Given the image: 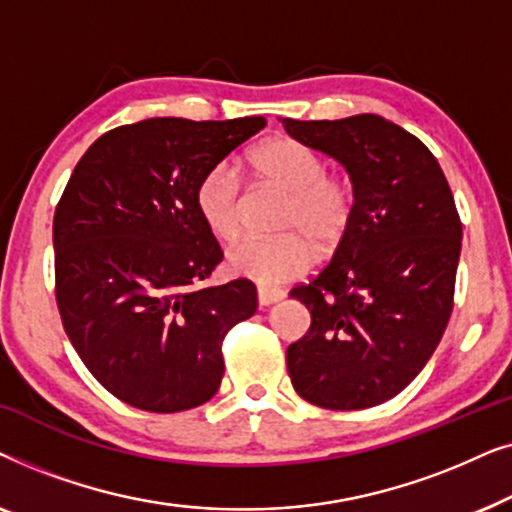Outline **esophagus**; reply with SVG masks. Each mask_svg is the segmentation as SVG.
<instances>
[{
	"label": "esophagus",
	"mask_w": 512,
	"mask_h": 512,
	"mask_svg": "<svg viewBox=\"0 0 512 512\" xmlns=\"http://www.w3.org/2000/svg\"><path fill=\"white\" fill-rule=\"evenodd\" d=\"M282 298H284L282 289H268V286H261V289H258V305H261V307L279 303Z\"/></svg>",
	"instance_id": "34e87169"
}]
</instances>
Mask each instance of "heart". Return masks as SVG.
<instances>
[{"mask_svg": "<svg viewBox=\"0 0 512 512\" xmlns=\"http://www.w3.org/2000/svg\"><path fill=\"white\" fill-rule=\"evenodd\" d=\"M247 163L263 181L289 195L282 228L296 230L282 237H244L226 254V268L261 286H277L303 275L314 261V245L331 249L347 233L354 212L352 184L328 177L324 160L296 139H272L256 146ZM237 174L228 165H214L195 186V212L219 240H233L237 216Z\"/></svg>", "mask_w": 512, "mask_h": 512, "instance_id": "b5f03b06", "label": "heart"}]
</instances>
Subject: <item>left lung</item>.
Returning a JSON list of instances; mask_svg holds the SVG:
<instances>
[{"instance_id":"8db88e82","label":"left lung","mask_w":512,"mask_h":512,"mask_svg":"<svg viewBox=\"0 0 512 512\" xmlns=\"http://www.w3.org/2000/svg\"><path fill=\"white\" fill-rule=\"evenodd\" d=\"M282 123L338 160L354 191L331 263L289 293L312 317L286 349L291 384L319 408H373L415 380L450 321L461 254L450 184L433 153L382 116Z\"/></svg>"}]
</instances>
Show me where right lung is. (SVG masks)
Returning a JSON list of instances; mask_svg holds the SVG:
<instances>
[{
    "label": "right lung",
    "mask_w": 512,
    "mask_h": 512,
    "mask_svg": "<svg viewBox=\"0 0 512 512\" xmlns=\"http://www.w3.org/2000/svg\"><path fill=\"white\" fill-rule=\"evenodd\" d=\"M263 128V116L146 118L102 135L69 177L53 219L62 326L132 408L191 410L221 387V340L256 312V286L202 284L223 254L193 193Z\"/></svg>",
    "instance_id": "right-lung-1"
}]
</instances>
